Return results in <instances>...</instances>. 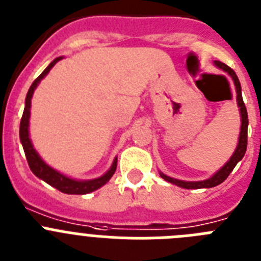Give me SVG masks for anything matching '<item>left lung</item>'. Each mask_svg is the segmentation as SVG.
<instances>
[{
  "label": "left lung",
  "mask_w": 261,
  "mask_h": 261,
  "mask_svg": "<svg viewBox=\"0 0 261 261\" xmlns=\"http://www.w3.org/2000/svg\"><path fill=\"white\" fill-rule=\"evenodd\" d=\"M215 65L221 69H223L225 72H227L232 80H234L235 88H237V99H238V106L240 108V115H242V126H240V135H239V142H238V147L235 149L234 155L231 156L230 160L226 163L221 169H219L217 173L213 176V177L207 178V180L203 181H181L176 180V178H172L169 176H165L164 173H160L164 180L169 181L172 184L177 185V187L185 188V189H201V188H213L219 185L221 182L226 180L228 177V174L232 172V169L235 168V165L238 164V162H240L243 159L244 153H246L247 149V128H248V114H247L246 105L243 102V98H242V89H240V83L239 79H238L237 73L234 72V69H231L228 65H226L225 63L222 62H215Z\"/></svg>",
  "instance_id": "left-lung-1"
}]
</instances>
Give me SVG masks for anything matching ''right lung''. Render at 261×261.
<instances>
[{"mask_svg": "<svg viewBox=\"0 0 261 261\" xmlns=\"http://www.w3.org/2000/svg\"><path fill=\"white\" fill-rule=\"evenodd\" d=\"M59 60H62V58H56L48 67L39 74V76L36 77L35 81L33 83V85L30 87L29 92H27L26 96V103H24V110H23V115H22L21 119V126H19V138H21L22 146H23L24 149V155H26L27 163H29V167L33 171V173L35 174L36 177L42 178L43 181H46L47 184H49L51 187L56 188L58 190L63 192V193L67 194H87L93 192V190L98 189L102 185H105L112 176L114 174L115 169H117V159H114V162H113L112 168L109 169L103 176L98 178H94V180H88V181H77V180H72V178L67 177L64 174L59 173L58 171L55 169H52L51 167L46 164V163L43 162L42 159L39 158V155L36 153V151L34 149L33 144H31V140L29 138V119H30V106H31V97H33L34 89L38 87V84L39 81L42 80L43 77L46 76L47 73L49 72L54 65L59 62Z\"/></svg>", "mask_w": 261, "mask_h": 261, "instance_id": "right-lung-1", "label": "right lung"}]
</instances>
